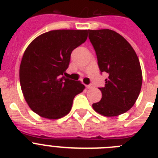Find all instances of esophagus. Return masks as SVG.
Wrapping results in <instances>:
<instances>
[{
    "instance_id": "esophagus-1",
    "label": "esophagus",
    "mask_w": 158,
    "mask_h": 158,
    "mask_svg": "<svg viewBox=\"0 0 158 158\" xmlns=\"http://www.w3.org/2000/svg\"><path fill=\"white\" fill-rule=\"evenodd\" d=\"M86 87L87 88V89H90V88H93L94 86H93V85H92V84H89V85H86Z\"/></svg>"
}]
</instances>
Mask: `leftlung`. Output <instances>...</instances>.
I'll return each instance as SVG.
<instances>
[{
    "instance_id": "left-lung-1",
    "label": "left lung",
    "mask_w": 158,
    "mask_h": 158,
    "mask_svg": "<svg viewBox=\"0 0 158 158\" xmlns=\"http://www.w3.org/2000/svg\"><path fill=\"white\" fill-rule=\"evenodd\" d=\"M101 72H106L102 98L92 105L97 113L116 116L134 106L143 82L141 66L135 52L123 36L109 29L88 30Z\"/></svg>"
}]
</instances>
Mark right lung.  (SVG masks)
I'll return each instance as SVG.
<instances>
[{
    "label": "right lung",
    "instance_id": "1",
    "mask_svg": "<svg viewBox=\"0 0 158 158\" xmlns=\"http://www.w3.org/2000/svg\"><path fill=\"white\" fill-rule=\"evenodd\" d=\"M87 30H56L37 37L24 52L19 81L31 110L47 119H59L71 111L74 98L84 89L66 73L74 49L84 43Z\"/></svg>",
    "mask_w": 158,
    "mask_h": 158
}]
</instances>
